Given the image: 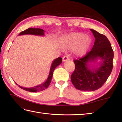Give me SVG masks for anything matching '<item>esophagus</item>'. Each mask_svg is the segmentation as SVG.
Here are the masks:
<instances>
[{
  "label": "esophagus",
  "mask_w": 122,
  "mask_h": 122,
  "mask_svg": "<svg viewBox=\"0 0 122 122\" xmlns=\"http://www.w3.org/2000/svg\"><path fill=\"white\" fill-rule=\"evenodd\" d=\"M69 60V56H64L63 57V58H62V61H63V62H65V61H67V60Z\"/></svg>",
  "instance_id": "1"
}]
</instances>
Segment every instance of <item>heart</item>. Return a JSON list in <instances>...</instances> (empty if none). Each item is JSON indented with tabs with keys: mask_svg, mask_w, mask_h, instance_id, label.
<instances>
[{
	"mask_svg": "<svg viewBox=\"0 0 122 122\" xmlns=\"http://www.w3.org/2000/svg\"><path fill=\"white\" fill-rule=\"evenodd\" d=\"M60 41L64 47L74 48V53L77 56H85L91 45L90 38L80 32L63 35L61 37Z\"/></svg>",
	"mask_w": 122,
	"mask_h": 122,
	"instance_id": "1",
	"label": "heart"
}]
</instances>
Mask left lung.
Returning a JSON list of instances; mask_svg holds the SVG:
<instances>
[{"label": "left lung", "instance_id": "8db88e82", "mask_svg": "<svg viewBox=\"0 0 122 122\" xmlns=\"http://www.w3.org/2000/svg\"><path fill=\"white\" fill-rule=\"evenodd\" d=\"M90 30L95 39L94 45L84 57L74 60L76 68L71 76L74 87L84 91L100 89L107 81L113 69L114 52L109 40L104 35L93 29ZM97 59L101 61L95 65Z\"/></svg>", "mask_w": 122, "mask_h": 122}]
</instances>
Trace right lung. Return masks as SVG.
Segmentation results:
<instances>
[{
  "instance_id": "1",
  "label": "right lung",
  "mask_w": 122,
  "mask_h": 122,
  "mask_svg": "<svg viewBox=\"0 0 122 122\" xmlns=\"http://www.w3.org/2000/svg\"><path fill=\"white\" fill-rule=\"evenodd\" d=\"M45 31L43 30L42 29H40V28H28V29L25 30L24 31H22L19 33V36L20 35H36V36H43L45 35ZM62 61V59L61 57H59V58L56 59L55 60L52 61V63L51 64V66L50 69V72H49V76L48 77L46 81L43 82V83L41 84L38 85L37 86H33L32 87H24L18 85L19 87L21 89L27 91H29L30 92H39L42 91L46 89L49 85H50V82L51 81L52 77L53 76V72L57 66L60 65ZM15 84L18 85L16 83Z\"/></svg>"
}]
</instances>
